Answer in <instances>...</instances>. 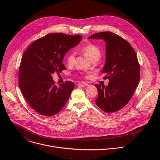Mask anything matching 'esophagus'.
<instances>
[{"instance_id": "34e87169", "label": "esophagus", "mask_w": 160, "mask_h": 160, "mask_svg": "<svg viewBox=\"0 0 160 160\" xmlns=\"http://www.w3.org/2000/svg\"><path fill=\"white\" fill-rule=\"evenodd\" d=\"M79 85H80L81 87H87L88 85L85 83H79Z\"/></svg>"}]
</instances>
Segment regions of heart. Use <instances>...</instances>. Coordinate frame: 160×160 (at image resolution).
Masks as SVG:
<instances>
[{
	"mask_svg": "<svg viewBox=\"0 0 160 160\" xmlns=\"http://www.w3.org/2000/svg\"><path fill=\"white\" fill-rule=\"evenodd\" d=\"M82 52L84 55L90 61L94 59H99L101 55V52L100 49L94 44H88L82 49ZM75 57V53L74 52H71L67 56L66 62L68 64L71 65L73 63Z\"/></svg>",
	"mask_w": 160,
	"mask_h": 160,
	"instance_id": "heart-1",
	"label": "heart"
}]
</instances>
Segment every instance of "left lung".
I'll return each mask as SVG.
<instances>
[{
  "label": "left lung",
  "instance_id": "1",
  "mask_svg": "<svg viewBox=\"0 0 160 160\" xmlns=\"http://www.w3.org/2000/svg\"><path fill=\"white\" fill-rule=\"evenodd\" d=\"M89 39H101L106 42V62L102 73L108 85L96 84L98 97L96 104L106 112L123 108L132 98L140 80V66L130 44L110 32L93 34Z\"/></svg>",
  "mask_w": 160,
  "mask_h": 160
}]
</instances>
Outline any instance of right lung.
<instances>
[{
    "label": "right lung",
    "mask_w": 160,
    "mask_h": 160,
    "mask_svg": "<svg viewBox=\"0 0 160 160\" xmlns=\"http://www.w3.org/2000/svg\"><path fill=\"white\" fill-rule=\"evenodd\" d=\"M80 35L49 33L32 43L22 56L19 70V86L32 108L45 117L59 112L70 98L75 87L66 81L58 87L52 75L65 70V54L76 46Z\"/></svg>",
    "instance_id": "add662e5"
}]
</instances>
